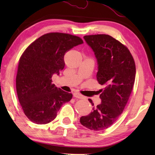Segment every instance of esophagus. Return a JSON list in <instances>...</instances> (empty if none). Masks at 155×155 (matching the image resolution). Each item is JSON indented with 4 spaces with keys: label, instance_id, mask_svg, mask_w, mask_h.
I'll return each mask as SVG.
<instances>
[{
    "label": "esophagus",
    "instance_id": "34e87169",
    "mask_svg": "<svg viewBox=\"0 0 155 155\" xmlns=\"http://www.w3.org/2000/svg\"><path fill=\"white\" fill-rule=\"evenodd\" d=\"M73 97H75V98H78V99H82V98H83V96H82V94H80V93H78V92L74 93Z\"/></svg>",
    "mask_w": 155,
    "mask_h": 155
}]
</instances>
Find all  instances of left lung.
Listing matches in <instances>:
<instances>
[{
  "label": "left lung",
  "mask_w": 155,
  "mask_h": 155,
  "mask_svg": "<svg viewBox=\"0 0 155 155\" xmlns=\"http://www.w3.org/2000/svg\"><path fill=\"white\" fill-rule=\"evenodd\" d=\"M84 39L97 58V81L105 87L99 90L101 103L80 121L90 130H104L117 120L128 103L135 82V63L128 48L111 36L86 35ZM89 101L94 106L92 99Z\"/></svg>",
  "instance_id": "obj_1"
}]
</instances>
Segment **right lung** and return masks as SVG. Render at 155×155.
I'll return each mask as SVG.
<instances>
[{
  "mask_svg": "<svg viewBox=\"0 0 155 155\" xmlns=\"http://www.w3.org/2000/svg\"><path fill=\"white\" fill-rule=\"evenodd\" d=\"M83 43L69 34L51 32L42 35L27 47L19 60L16 90L22 109L37 124H46L56 118L63 104L73 97L52 84V75L64 68V55Z\"/></svg>",
  "mask_w": 155,
  "mask_h": 155,
  "instance_id": "obj_1",
  "label": "right lung"
}]
</instances>
